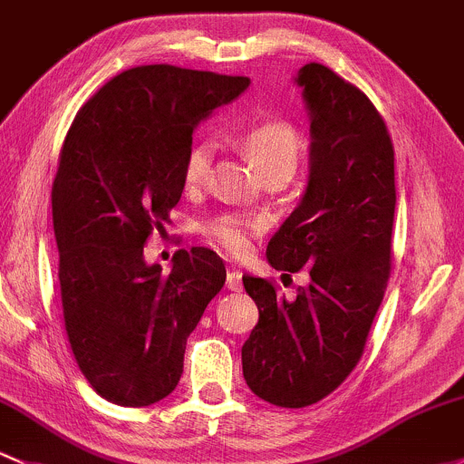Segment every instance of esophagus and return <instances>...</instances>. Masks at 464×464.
<instances>
[{"instance_id": "1", "label": "esophagus", "mask_w": 464, "mask_h": 464, "mask_svg": "<svg viewBox=\"0 0 464 464\" xmlns=\"http://www.w3.org/2000/svg\"><path fill=\"white\" fill-rule=\"evenodd\" d=\"M226 287L232 292H241L243 290V281H241V272L238 270H232L227 272V278H226Z\"/></svg>"}]
</instances>
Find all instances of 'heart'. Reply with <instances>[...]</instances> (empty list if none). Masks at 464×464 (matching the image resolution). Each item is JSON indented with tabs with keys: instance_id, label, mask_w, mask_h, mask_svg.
I'll list each match as a JSON object with an SVG mask.
<instances>
[{
	"instance_id": "1",
	"label": "heart",
	"mask_w": 464,
	"mask_h": 464,
	"mask_svg": "<svg viewBox=\"0 0 464 464\" xmlns=\"http://www.w3.org/2000/svg\"><path fill=\"white\" fill-rule=\"evenodd\" d=\"M241 146L263 177L296 172L303 152V139L287 121H258L241 134ZM214 143L198 141L188 150L183 161V181L188 188H198L208 181L212 168ZM266 223L258 217L226 214L206 227L210 241L232 256H243L252 246L254 234L263 232Z\"/></svg>"
}]
</instances>
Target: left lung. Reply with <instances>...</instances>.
Here are the masks:
<instances>
[{"mask_svg": "<svg viewBox=\"0 0 464 464\" xmlns=\"http://www.w3.org/2000/svg\"><path fill=\"white\" fill-rule=\"evenodd\" d=\"M296 83L310 111V179L267 261L307 267L310 285L285 298L267 278L243 276L258 323L241 350L247 387L290 410L330 396L361 361L390 278L396 208L392 139L367 94L314 62Z\"/></svg>", "mask_w": 464, "mask_h": 464, "instance_id": "left-lung-1", "label": "left lung"}]
</instances>
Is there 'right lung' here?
I'll return each mask as SVG.
<instances>
[{"instance_id":"obj_1","label":"right lung","mask_w":464,"mask_h":464,"mask_svg":"<svg viewBox=\"0 0 464 464\" xmlns=\"http://www.w3.org/2000/svg\"><path fill=\"white\" fill-rule=\"evenodd\" d=\"M247 77L152 63L123 71L83 103L53 183L63 323L92 390L146 407L179 385L186 343L226 283L208 247L179 250L170 274L143 246L181 198L192 132Z\"/></svg>"}]
</instances>
